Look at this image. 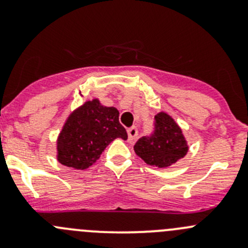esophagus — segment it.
<instances>
[{
  "mask_svg": "<svg viewBox=\"0 0 248 248\" xmlns=\"http://www.w3.org/2000/svg\"><path fill=\"white\" fill-rule=\"evenodd\" d=\"M127 133H128V140L129 141H134L138 138V129L137 127H131V128L127 129Z\"/></svg>",
  "mask_w": 248,
  "mask_h": 248,
  "instance_id": "1",
  "label": "esophagus"
}]
</instances>
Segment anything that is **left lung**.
I'll return each mask as SVG.
<instances>
[{
    "mask_svg": "<svg viewBox=\"0 0 248 248\" xmlns=\"http://www.w3.org/2000/svg\"><path fill=\"white\" fill-rule=\"evenodd\" d=\"M134 151L149 166L168 168L186 156L188 145L179 124L170 115L161 111L155 116L154 133L141 137Z\"/></svg>",
    "mask_w": 248,
    "mask_h": 248,
    "instance_id": "8db88e82",
    "label": "left lung"
}]
</instances>
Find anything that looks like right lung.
Listing matches in <instances>:
<instances>
[{"mask_svg":"<svg viewBox=\"0 0 248 248\" xmlns=\"http://www.w3.org/2000/svg\"><path fill=\"white\" fill-rule=\"evenodd\" d=\"M116 138L127 140L126 129L119 121V110L102 106L96 98L87 101L64 122L57 138V161L68 168L84 170L96 163Z\"/></svg>","mask_w":248,"mask_h":248,"instance_id":"add662e5","label":"right lung"}]
</instances>
